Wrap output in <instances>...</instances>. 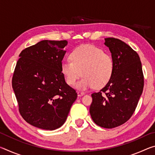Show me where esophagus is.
I'll return each mask as SVG.
<instances>
[{
	"label": "esophagus",
	"mask_w": 155,
	"mask_h": 155,
	"mask_svg": "<svg viewBox=\"0 0 155 155\" xmlns=\"http://www.w3.org/2000/svg\"><path fill=\"white\" fill-rule=\"evenodd\" d=\"M77 94H78V97H81V96H83L84 94H85V92H83V91H77Z\"/></svg>",
	"instance_id": "obj_1"
}]
</instances>
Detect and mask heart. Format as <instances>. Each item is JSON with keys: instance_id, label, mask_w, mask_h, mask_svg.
Instances as JSON below:
<instances>
[{"instance_id": "b5f03b06", "label": "heart", "mask_w": 155, "mask_h": 155, "mask_svg": "<svg viewBox=\"0 0 155 155\" xmlns=\"http://www.w3.org/2000/svg\"><path fill=\"white\" fill-rule=\"evenodd\" d=\"M70 60L61 64V72L66 83L81 90H87L95 86L101 88L109 82L114 71V60L111 54L103 52L92 45H83L74 48L70 53Z\"/></svg>"}]
</instances>
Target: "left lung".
Instances as JSON below:
<instances>
[{
    "instance_id": "left-lung-1",
    "label": "left lung",
    "mask_w": 155,
    "mask_h": 155,
    "mask_svg": "<svg viewBox=\"0 0 155 155\" xmlns=\"http://www.w3.org/2000/svg\"><path fill=\"white\" fill-rule=\"evenodd\" d=\"M104 40L114 60V71L103 89L91 94L90 113L99 127L113 128L124 124L133 115L142 94L144 78L136 51L119 39Z\"/></svg>"
}]
</instances>
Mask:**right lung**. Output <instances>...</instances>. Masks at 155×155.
Returning <instances> with one entry per match:
<instances>
[{
  "label": "right lung",
  "instance_id": "add662e5",
  "mask_svg": "<svg viewBox=\"0 0 155 155\" xmlns=\"http://www.w3.org/2000/svg\"><path fill=\"white\" fill-rule=\"evenodd\" d=\"M66 40H43L20 52L12 77L18 109L26 122L44 130L64 124L77 98L65 83L61 64Z\"/></svg>",
  "mask_w": 155,
  "mask_h": 155
}]
</instances>
